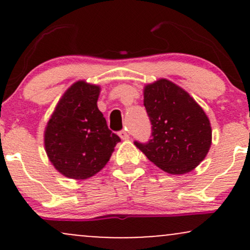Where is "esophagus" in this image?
<instances>
[{"label":"esophagus","instance_id":"1","mask_svg":"<svg viewBox=\"0 0 250 250\" xmlns=\"http://www.w3.org/2000/svg\"><path fill=\"white\" fill-rule=\"evenodd\" d=\"M119 136L121 137L122 140H128V139H129V134H128L127 131H125V130H121V131H119Z\"/></svg>","mask_w":250,"mask_h":250}]
</instances>
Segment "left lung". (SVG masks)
I'll return each mask as SVG.
<instances>
[{"instance_id":"1","label":"left lung","mask_w":250,"mask_h":250,"mask_svg":"<svg viewBox=\"0 0 250 250\" xmlns=\"http://www.w3.org/2000/svg\"><path fill=\"white\" fill-rule=\"evenodd\" d=\"M143 104L151 123V139L135 141V146L169 174L193 170L211 145L210 122L203 109L187 91L166 79L146 85Z\"/></svg>"}]
</instances>
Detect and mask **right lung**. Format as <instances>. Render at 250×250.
<instances>
[{
  "mask_svg": "<svg viewBox=\"0 0 250 250\" xmlns=\"http://www.w3.org/2000/svg\"><path fill=\"white\" fill-rule=\"evenodd\" d=\"M100 87L74 83L57 103L44 131V147L54 167L64 176L84 180L107 165L117 142L97 108Z\"/></svg>",
  "mask_w": 250,
  "mask_h": 250,
  "instance_id": "1",
  "label": "right lung"
}]
</instances>
